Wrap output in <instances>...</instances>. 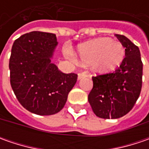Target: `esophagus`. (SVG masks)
Wrapping results in <instances>:
<instances>
[{"label": "esophagus", "instance_id": "34e87169", "mask_svg": "<svg viewBox=\"0 0 149 149\" xmlns=\"http://www.w3.org/2000/svg\"><path fill=\"white\" fill-rule=\"evenodd\" d=\"M85 74H86L85 73H79L78 74V80H80L82 78L85 76Z\"/></svg>", "mask_w": 149, "mask_h": 149}]
</instances>
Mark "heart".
Here are the masks:
<instances>
[{
  "label": "heart",
  "mask_w": 149,
  "mask_h": 149,
  "mask_svg": "<svg viewBox=\"0 0 149 149\" xmlns=\"http://www.w3.org/2000/svg\"><path fill=\"white\" fill-rule=\"evenodd\" d=\"M124 57L123 45L109 38H98L80 44L77 47L79 60L84 65H91L92 69L100 74L115 70L121 65Z\"/></svg>",
  "instance_id": "1"
}]
</instances>
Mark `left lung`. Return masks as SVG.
I'll return each mask as SVG.
<instances>
[{
	"label": "left lung",
	"instance_id": "8db88e82",
	"mask_svg": "<svg viewBox=\"0 0 149 149\" xmlns=\"http://www.w3.org/2000/svg\"><path fill=\"white\" fill-rule=\"evenodd\" d=\"M125 48V58L114 73L93 77L88 100L101 118H118L127 114L139 99L142 89L143 63L140 51L129 39L115 35Z\"/></svg>",
	"mask_w": 149,
	"mask_h": 149
}]
</instances>
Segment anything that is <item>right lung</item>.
<instances>
[{
	"mask_svg": "<svg viewBox=\"0 0 149 149\" xmlns=\"http://www.w3.org/2000/svg\"><path fill=\"white\" fill-rule=\"evenodd\" d=\"M58 45L56 36L32 31L15 40L9 62L10 85L20 104L38 115H52L65 104L77 81L51 62Z\"/></svg>",
	"mask_w": 149,
	"mask_h": 149,
	"instance_id": "add662e5",
	"label": "right lung"
}]
</instances>
